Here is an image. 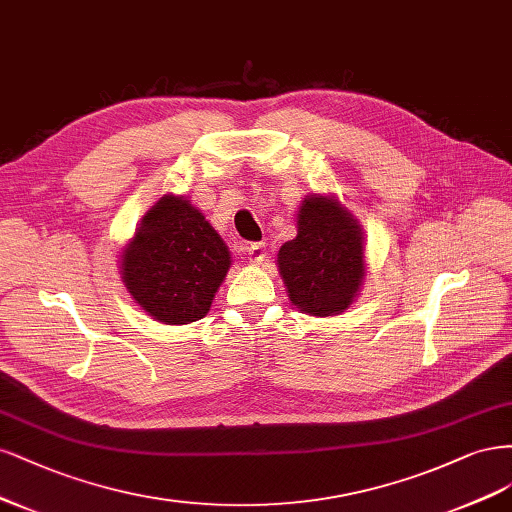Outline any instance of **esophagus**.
<instances>
[{
    "mask_svg": "<svg viewBox=\"0 0 512 512\" xmlns=\"http://www.w3.org/2000/svg\"><path fill=\"white\" fill-rule=\"evenodd\" d=\"M266 244L263 242H255L251 246H246V257H249L251 266H261L263 261H266Z\"/></svg>",
    "mask_w": 512,
    "mask_h": 512,
    "instance_id": "obj_1",
    "label": "esophagus"
}]
</instances>
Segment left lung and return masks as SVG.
<instances>
[{
    "instance_id": "obj_1",
    "label": "left lung",
    "mask_w": 512,
    "mask_h": 512,
    "mask_svg": "<svg viewBox=\"0 0 512 512\" xmlns=\"http://www.w3.org/2000/svg\"><path fill=\"white\" fill-rule=\"evenodd\" d=\"M295 227L276 255L291 304L310 317L342 315L366 280L364 227L332 193L306 195Z\"/></svg>"
}]
</instances>
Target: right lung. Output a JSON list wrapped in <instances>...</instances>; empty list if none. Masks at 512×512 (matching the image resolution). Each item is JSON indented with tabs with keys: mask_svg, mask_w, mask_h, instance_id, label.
I'll use <instances>...</instances> for the list:
<instances>
[{
	"mask_svg": "<svg viewBox=\"0 0 512 512\" xmlns=\"http://www.w3.org/2000/svg\"><path fill=\"white\" fill-rule=\"evenodd\" d=\"M232 253L200 208L168 193L148 210L121 249L123 285L159 323L187 325L208 315Z\"/></svg>",
	"mask_w": 512,
	"mask_h": 512,
	"instance_id": "right-lung-1",
	"label": "right lung"
}]
</instances>
